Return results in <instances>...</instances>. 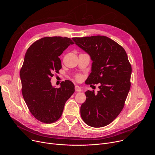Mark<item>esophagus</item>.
<instances>
[{"label":"esophagus","instance_id":"obj_1","mask_svg":"<svg viewBox=\"0 0 155 155\" xmlns=\"http://www.w3.org/2000/svg\"><path fill=\"white\" fill-rule=\"evenodd\" d=\"M75 91H76L77 92H80V91H81V87H80L79 86H77V85H76V86H75Z\"/></svg>","mask_w":155,"mask_h":155}]
</instances>
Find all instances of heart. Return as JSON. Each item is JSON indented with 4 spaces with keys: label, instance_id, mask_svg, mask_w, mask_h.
<instances>
[{
    "label": "heart",
    "instance_id": "obj_1",
    "mask_svg": "<svg viewBox=\"0 0 155 155\" xmlns=\"http://www.w3.org/2000/svg\"><path fill=\"white\" fill-rule=\"evenodd\" d=\"M76 78H77V80H80L82 78V76H81V75H77L76 76Z\"/></svg>",
    "mask_w": 155,
    "mask_h": 155
}]
</instances>
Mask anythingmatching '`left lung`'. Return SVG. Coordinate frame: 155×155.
Listing matches in <instances>:
<instances>
[{
  "label": "left lung",
  "mask_w": 155,
  "mask_h": 155,
  "mask_svg": "<svg viewBox=\"0 0 155 155\" xmlns=\"http://www.w3.org/2000/svg\"><path fill=\"white\" fill-rule=\"evenodd\" d=\"M93 61L87 84L100 83L99 91H87L80 107L84 122L94 127L111 123L120 114L130 87L131 65L124 48L105 36L72 38Z\"/></svg>",
  "instance_id": "1"
}]
</instances>
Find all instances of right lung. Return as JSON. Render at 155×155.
Instances as JSON below:
<instances>
[{
	"label": "right lung",
	"mask_w": 155,
	"mask_h": 155,
	"mask_svg": "<svg viewBox=\"0 0 155 155\" xmlns=\"http://www.w3.org/2000/svg\"><path fill=\"white\" fill-rule=\"evenodd\" d=\"M74 42L68 37H44L28 49L20 71L22 94L32 115L38 121L52 123L62 115L64 105L75 92L74 83L66 80L55 88L53 73L62 68L58 58Z\"/></svg>",
	"instance_id": "1"
}]
</instances>
